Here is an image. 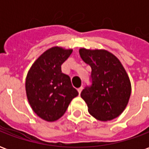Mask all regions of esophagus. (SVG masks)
<instances>
[{
	"label": "esophagus",
	"instance_id": "1",
	"mask_svg": "<svg viewBox=\"0 0 149 149\" xmlns=\"http://www.w3.org/2000/svg\"><path fill=\"white\" fill-rule=\"evenodd\" d=\"M82 89H83V87L81 86V87H80L79 88H78L77 90H78V93H79V94H81V91H82Z\"/></svg>",
	"mask_w": 149,
	"mask_h": 149
}]
</instances>
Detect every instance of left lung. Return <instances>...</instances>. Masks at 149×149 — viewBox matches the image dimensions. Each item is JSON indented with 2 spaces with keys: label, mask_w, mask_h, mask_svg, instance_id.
<instances>
[{
  "label": "left lung",
  "mask_w": 149,
  "mask_h": 149,
  "mask_svg": "<svg viewBox=\"0 0 149 149\" xmlns=\"http://www.w3.org/2000/svg\"><path fill=\"white\" fill-rule=\"evenodd\" d=\"M81 59L90 65V86L82 90L88 112L101 121L111 120L121 114L131 95V83L120 61L103 49L79 50Z\"/></svg>",
  "instance_id": "obj_1"
}]
</instances>
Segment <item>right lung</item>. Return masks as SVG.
Segmentation results:
<instances>
[{"label":"right lung","instance_id":"obj_1","mask_svg":"<svg viewBox=\"0 0 149 149\" xmlns=\"http://www.w3.org/2000/svg\"><path fill=\"white\" fill-rule=\"evenodd\" d=\"M72 52V49L52 47L40 56L28 72V100L34 112L46 121L61 118L78 96L70 77L61 72V65Z\"/></svg>","mask_w":149,"mask_h":149}]
</instances>
